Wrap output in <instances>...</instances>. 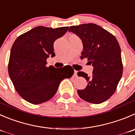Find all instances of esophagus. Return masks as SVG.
<instances>
[{
	"label": "esophagus",
	"mask_w": 135,
	"mask_h": 135,
	"mask_svg": "<svg viewBox=\"0 0 135 135\" xmlns=\"http://www.w3.org/2000/svg\"><path fill=\"white\" fill-rule=\"evenodd\" d=\"M74 76H75V77L78 76V71H75H75H74Z\"/></svg>",
	"instance_id": "obj_1"
}]
</instances>
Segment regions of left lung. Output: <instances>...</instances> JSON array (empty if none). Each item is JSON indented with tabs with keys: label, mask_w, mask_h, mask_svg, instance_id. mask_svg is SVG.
Masks as SVG:
<instances>
[{
	"label": "left lung",
	"mask_w": 135,
	"mask_h": 135,
	"mask_svg": "<svg viewBox=\"0 0 135 135\" xmlns=\"http://www.w3.org/2000/svg\"><path fill=\"white\" fill-rule=\"evenodd\" d=\"M69 32L76 34L83 44L81 58L87 57L93 67L91 76L78 73L88 82L84 89L78 90L79 97L87 102L99 104L107 101L116 91L123 74L121 52L113 34L97 24L89 23L72 26Z\"/></svg>",
	"instance_id": "obj_1"
}]
</instances>
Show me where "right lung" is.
Instances as JSON below:
<instances>
[{"instance_id":"right-lung-1","label":"right lung","mask_w":135,"mask_h":135,"mask_svg":"<svg viewBox=\"0 0 135 135\" xmlns=\"http://www.w3.org/2000/svg\"><path fill=\"white\" fill-rule=\"evenodd\" d=\"M68 27H35L18 37L11 48L8 74L18 94L37 105L54 96L63 79L74 73L70 65L46 67V60L54 57V43L66 33Z\"/></svg>"}]
</instances>
